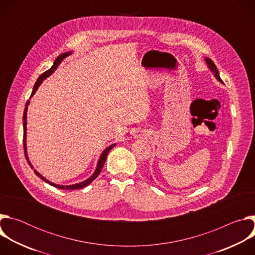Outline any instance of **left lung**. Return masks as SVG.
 I'll use <instances>...</instances> for the list:
<instances>
[{
	"instance_id": "obj_1",
	"label": "left lung",
	"mask_w": 255,
	"mask_h": 255,
	"mask_svg": "<svg viewBox=\"0 0 255 255\" xmlns=\"http://www.w3.org/2000/svg\"><path fill=\"white\" fill-rule=\"evenodd\" d=\"M206 61H207L208 65H209V68L213 71V74L215 75L216 79H217L218 81H219V82L223 83V81L221 80V78H220V76H219V71H218V68H217V66L215 65V63H214L210 58H206Z\"/></svg>"
}]
</instances>
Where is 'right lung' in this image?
<instances>
[{"mask_svg":"<svg viewBox=\"0 0 255 255\" xmlns=\"http://www.w3.org/2000/svg\"><path fill=\"white\" fill-rule=\"evenodd\" d=\"M71 52H65V53H62V54H60L59 56H57V58L54 60V62H53V65L48 69V70H46L45 72H43V74L38 78V80H37V82L35 83V85H34V88H33V91H32V94H31V97L35 94V92L37 91V89L39 88V86L41 85V83L43 82V80H45L47 77H49L52 72L56 69V67L58 66V64L62 61V59L64 58V57H66L67 55H69ZM30 97V98H31ZM28 105H29V101H27V103H26V106H25V110H24V114H23V129H24V134H23V144H24V152H25V157H26V159H27V162H28V164L30 165V166H32L31 165V163H30V161H29V159H28V157H27V153H26V129H27V127H26V125H27V121H26V115H27V109H28ZM115 146V144H112L111 146H109L108 148H106L105 150H104V152L102 153V155L100 156V158H99V161H98V165H97V168H96V171L94 172V174L90 177V178H88L87 180H85V181H82V183H80V184H76V185H71V186H60V185H55V184H53V183H51V181H49V180H47L45 177H43L39 172H37L36 171L35 169H34V172H35V174L37 175V176H39L42 180H44L45 183H47V184H49V185H51V186H53V187H55V188H57V189H60V190H79V189H83V188H85V187H87L88 185H90L92 181L100 174V172H101V170H102V168H103V166H104V164H105V162H106V158H107V156H108V153H109V151H110L113 147ZM33 168V167H32Z\"/></svg>","mask_w":255,"mask_h":255,"instance_id":"obj_1","label":"right lung"}]
</instances>
